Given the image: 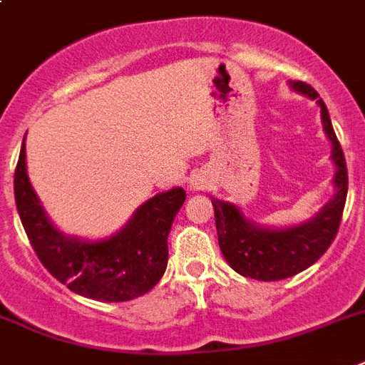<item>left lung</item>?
<instances>
[{
  "instance_id": "1",
  "label": "left lung",
  "mask_w": 365,
  "mask_h": 365,
  "mask_svg": "<svg viewBox=\"0 0 365 365\" xmlns=\"http://www.w3.org/2000/svg\"><path fill=\"white\" fill-rule=\"evenodd\" d=\"M291 87L309 98H315L321 106L323 128L328 140L332 141L336 195L324 205L315 218L285 230L259 227L244 218L242 212L233 203L212 197L220 250L225 261L231 264L235 272L261 282L291 278L312 267L336 239L347 200V164L323 98H319V93L304 81H291Z\"/></svg>"
}]
</instances>
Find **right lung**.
Masks as SVG:
<instances>
[{
  "instance_id": "1",
  "label": "right lung",
  "mask_w": 365,
  "mask_h": 365,
  "mask_svg": "<svg viewBox=\"0 0 365 365\" xmlns=\"http://www.w3.org/2000/svg\"><path fill=\"white\" fill-rule=\"evenodd\" d=\"M185 200L182 188L162 192L141 205L119 233L91 242L65 237L48 220L27 179L24 143L14 171L18 215L44 269L74 293L102 302L132 300L160 282L168 267V235Z\"/></svg>"
}]
</instances>
